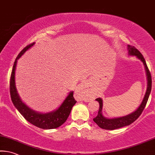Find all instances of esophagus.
Here are the masks:
<instances>
[{
	"instance_id": "34e87169",
	"label": "esophagus",
	"mask_w": 155,
	"mask_h": 155,
	"mask_svg": "<svg viewBox=\"0 0 155 155\" xmlns=\"http://www.w3.org/2000/svg\"><path fill=\"white\" fill-rule=\"evenodd\" d=\"M78 90L81 92V93H83V94H86V96H90L92 92H91V90L89 88V86H88L87 83L85 81L82 82L81 84L78 85L77 87Z\"/></svg>"
}]
</instances>
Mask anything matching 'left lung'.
I'll return each mask as SVG.
<instances>
[{
	"label": "left lung",
	"instance_id": "8db88e82",
	"mask_svg": "<svg viewBox=\"0 0 155 155\" xmlns=\"http://www.w3.org/2000/svg\"><path fill=\"white\" fill-rule=\"evenodd\" d=\"M128 50L130 54L136 56L139 59L141 60L142 62L143 63L145 68H146L147 77H148V88H147L146 94H145L143 101H142L141 105H140V106L137 108L136 111L131 113L130 114L127 115V116L119 118H115V119H107V118L103 116L101 112L103 106L102 99H101V98H97L96 101H97L99 103L100 107L99 112H98L97 116L94 119H93V121H94L101 128L105 130H114L126 126H129V125L132 124V123L134 121H136V120L139 117L140 115L141 114L142 112L143 111L147 102H148L152 88V77L150 72L148 66H147L146 61H145V58H143V55L141 54V53L134 46L128 45Z\"/></svg>",
	"mask_w": 155,
	"mask_h": 155
}]
</instances>
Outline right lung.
I'll return each instance as SVG.
<instances>
[{
    "mask_svg": "<svg viewBox=\"0 0 155 155\" xmlns=\"http://www.w3.org/2000/svg\"><path fill=\"white\" fill-rule=\"evenodd\" d=\"M34 44V43H32L24 48L18 54V56L14 61L10 77V82H9V91H10L11 99L16 109L23 115L25 119L30 124L43 129L57 128L66 121L70 114L72 107L77 103V101L73 97V92H71L68 94L63 104L56 111L46 113V114H40V113L34 112V110L29 108L25 104H23L16 91L15 85V70L17 60Z\"/></svg>",
    "mask_w": 155,
    "mask_h": 155,
    "instance_id": "obj_1",
    "label": "right lung"
}]
</instances>
